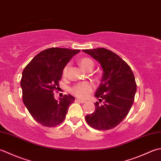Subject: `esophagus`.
Returning a JSON list of instances; mask_svg holds the SVG:
<instances>
[{"mask_svg": "<svg viewBox=\"0 0 161 161\" xmlns=\"http://www.w3.org/2000/svg\"><path fill=\"white\" fill-rule=\"evenodd\" d=\"M75 102H79V103H85V101H83V100H80V99H76L75 100Z\"/></svg>", "mask_w": 161, "mask_h": 161, "instance_id": "34e87169", "label": "esophagus"}]
</instances>
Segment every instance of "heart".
I'll return each instance as SVG.
<instances>
[{
  "label": "heart",
  "mask_w": 161,
  "mask_h": 161,
  "mask_svg": "<svg viewBox=\"0 0 161 161\" xmlns=\"http://www.w3.org/2000/svg\"><path fill=\"white\" fill-rule=\"evenodd\" d=\"M81 67L85 71H88L90 69H92L94 67V63L92 60L90 58H83L79 61ZM69 67V64L65 65L63 70H62V76L66 77L68 74ZM94 89V85L90 82H82L76 85H75L74 87H71V93L74 94L75 96L81 98V99H85L87 98L89 94L92 92Z\"/></svg>",
  "instance_id": "b5f03b06"
}]
</instances>
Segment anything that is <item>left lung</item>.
I'll use <instances>...</instances> for the list:
<instances>
[{"mask_svg":"<svg viewBox=\"0 0 161 161\" xmlns=\"http://www.w3.org/2000/svg\"><path fill=\"white\" fill-rule=\"evenodd\" d=\"M83 51L99 62L103 69L101 82L94 94L99 101L94 103L96 109L85 116V120L95 129H112L127 116L134 102L135 76L129 64L113 51L104 48Z\"/></svg>","mask_w":161,"mask_h":161,"instance_id":"1","label":"left lung"}]
</instances>
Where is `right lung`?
Returning <instances> with one entry per match:
<instances>
[{"instance_id": "1", "label": "right lung", "mask_w": 161, "mask_h": 161, "mask_svg": "<svg viewBox=\"0 0 161 161\" xmlns=\"http://www.w3.org/2000/svg\"><path fill=\"white\" fill-rule=\"evenodd\" d=\"M80 51L47 48L35 56L23 71V101L32 117L42 126L53 127L61 124L69 107L74 102L75 98L70 94L55 100L54 90H58L65 65Z\"/></svg>"}]
</instances>
